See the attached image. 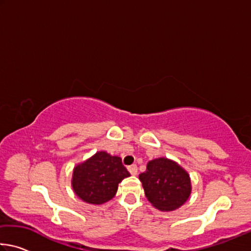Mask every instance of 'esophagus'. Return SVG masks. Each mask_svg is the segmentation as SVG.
Listing matches in <instances>:
<instances>
[{
    "mask_svg": "<svg viewBox=\"0 0 251 251\" xmlns=\"http://www.w3.org/2000/svg\"><path fill=\"white\" fill-rule=\"evenodd\" d=\"M128 172H129L133 176L137 175V172H138L137 166H136V165H131V166H128Z\"/></svg>",
    "mask_w": 251,
    "mask_h": 251,
    "instance_id": "obj_1",
    "label": "esophagus"
}]
</instances>
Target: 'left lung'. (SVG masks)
<instances>
[{"label":"left lung","instance_id":"1","mask_svg":"<svg viewBox=\"0 0 251 251\" xmlns=\"http://www.w3.org/2000/svg\"><path fill=\"white\" fill-rule=\"evenodd\" d=\"M139 180L148 201L160 211L178 209L192 194L189 174L176 161L165 157L148 161Z\"/></svg>","mask_w":251,"mask_h":251}]
</instances>
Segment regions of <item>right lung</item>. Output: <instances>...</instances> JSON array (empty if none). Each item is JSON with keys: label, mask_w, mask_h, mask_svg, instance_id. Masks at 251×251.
<instances>
[{"label": "right lung", "mask_w": 251, "mask_h": 251, "mask_svg": "<svg viewBox=\"0 0 251 251\" xmlns=\"http://www.w3.org/2000/svg\"><path fill=\"white\" fill-rule=\"evenodd\" d=\"M129 176L121 157L100 151L74 167L72 187L84 202L103 205L115 196L118 184Z\"/></svg>", "instance_id": "add662e5"}]
</instances>
